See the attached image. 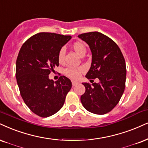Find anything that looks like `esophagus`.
Listing matches in <instances>:
<instances>
[{
	"label": "esophagus",
	"instance_id": "34e87169",
	"mask_svg": "<svg viewBox=\"0 0 148 148\" xmlns=\"http://www.w3.org/2000/svg\"><path fill=\"white\" fill-rule=\"evenodd\" d=\"M78 84H79V82H77V81H74V80H73V81H72L73 86H75Z\"/></svg>",
	"mask_w": 148,
	"mask_h": 148
}]
</instances>
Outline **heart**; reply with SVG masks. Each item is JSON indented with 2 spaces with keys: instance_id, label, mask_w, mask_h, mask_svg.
I'll return each instance as SVG.
<instances>
[{
  "instance_id": "b5f03b06",
  "label": "heart",
  "mask_w": 148,
  "mask_h": 148,
  "mask_svg": "<svg viewBox=\"0 0 148 148\" xmlns=\"http://www.w3.org/2000/svg\"><path fill=\"white\" fill-rule=\"evenodd\" d=\"M72 48L79 56H84L86 53V47L82 42H75L73 44ZM65 56V50L64 48H61L60 49L59 52L58 54V60L59 63L62 64L64 62ZM84 71L83 67H79V68H69L66 69L64 70V74L67 77L72 78V79H77L81 75L82 73Z\"/></svg>"
}]
</instances>
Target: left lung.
I'll use <instances>...</instances> for the list:
<instances>
[{"label":"left lung","instance_id":"left-lung-1","mask_svg":"<svg viewBox=\"0 0 148 148\" xmlns=\"http://www.w3.org/2000/svg\"><path fill=\"white\" fill-rule=\"evenodd\" d=\"M78 37L88 44L92 53V63L86 77L99 80L92 85L82 83L86 91L81 96V102L89 112L106 114L116 106L124 92L125 59L118 45L101 33H85Z\"/></svg>","mask_w":148,"mask_h":148}]
</instances>
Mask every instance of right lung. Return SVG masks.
Instances as JSON below:
<instances>
[{
	"label": "right lung",
	"instance_id": "right-lung-1",
	"mask_svg": "<svg viewBox=\"0 0 148 148\" xmlns=\"http://www.w3.org/2000/svg\"><path fill=\"white\" fill-rule=\"evenodd\" d=\"M71 38L55 33H39L29 38L18 53L16 77L21 97L29 108L41 117L58 112L72 86L65 76H60L56 82L49 78L59 66L60 49Z\"/></svg>",
	"mask_w": 148,
	"mask_h": 148
}]
</instances>
